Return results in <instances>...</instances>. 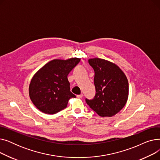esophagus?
<instances>
[{
    "instance_id": "34e87169",
    "label": "esophagus",
    "mask_w": 160,
    "mask_h": 160,
    "mask_svg": "<svg viewBox=\"0 0 160 160\" xmlns=\"http://www.w3.org/2000/svg\"><path fill=\"white\" fill-rule=\"evenodd\" d=\"M77 97L78 98H81L83 97V94H82V93H81L80 95H78Z\"/></svg>"
}]
</instances>
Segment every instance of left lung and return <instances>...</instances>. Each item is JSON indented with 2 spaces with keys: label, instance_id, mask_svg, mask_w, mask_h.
Returning <instances> with one entry per match:
<instances>
[{
  "label": "left lung",
  "instance_id": "8db88e82",
  "mask_svg": "<svg viewBox=\"0 0 160 160\" xmlns=\"http://www.w3.org/2000/svg\"><path fill=\"white\" fill-rule=\"evenodd\" d=\"M95 71L96 94L86 102L101 117H112L119 112L127 102L128 82L122 71L117 65L100 58L88 60Z\"/></svg>",
  "mask_w": 160,
  "mask_h": 160
}]
</instances>
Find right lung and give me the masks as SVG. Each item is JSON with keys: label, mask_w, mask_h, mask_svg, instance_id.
I'll list each match as a JSON object with an SVG mask.
<instances>
[{"label": "right lung", "mask_w": 160, "mask_h": 160, "mask_svg": "<svg viewBox=\"0 0 160 160\" xmlns=\"http://www.w3.org/2000/svg\"><path fill=\"white\" fill-rule=\"evenodd\" d=\"M80 61L78 58L53 60L34 74L29 86V95L39 110L56 113L67 107L71 98L76 97L70 91L67 75Z\"/></svg>", "instance_id": "right-lung-1"}]
</instances>
